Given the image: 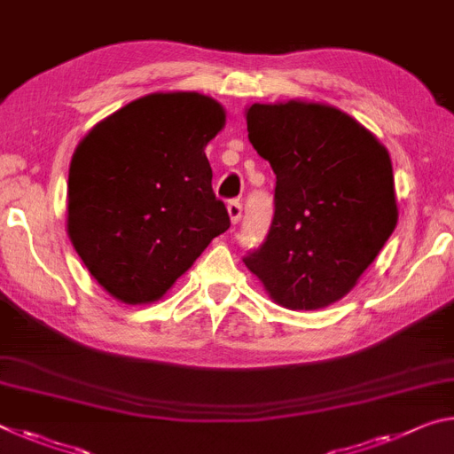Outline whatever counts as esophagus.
<instances>
[{
    "mask_svg": "<svg viewBox=\"0 0 454 454\" xmlns=\"http://www.w3.org/2000/svg\"><path fill=\"white\" fill-rule=\"evenodd\" d=\"M228 215H230V222L232 224H239L240 218H242V204L239 200H232L228 204Z\"/></svg>",
    "mask_w": 454,
    "mask_h": 454,
    "instance_id": "esophagus-1",
    "label": "esophagus"
}]
</instances>
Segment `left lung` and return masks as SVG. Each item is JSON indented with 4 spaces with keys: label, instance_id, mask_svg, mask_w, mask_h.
<instances>
[{
    "label": "left lung",
    "instance_id": "8db88e82",
    "mask_svg": "<svg viewBox=\"0 0 454 454\" xmlns=\"http://www.w3.org/2000/svg\"><path fill=\"white\" fill-rule=\"evenodd\" d=\"M244 114L250 143L277 176L269 236L244 264L280 307L333 305L357 285L398 222L390 153L325 103H254Z\"/></svg>",
    "mask_w": 454,
    "mask_h": 454
}]
</instances>
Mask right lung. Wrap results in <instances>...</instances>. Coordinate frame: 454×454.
Returning <instances> with one entry per match:
<instances>
[{"instance_id": "add662e5", "label": "right lung", "mask_w": 454, "mask_h": 454, "mask_svg": "<svg viewBox=\"0 0 454 454\" xmlns=\"http://www.w3.org/2000/svg\"><path fill=\"white\" fill-rule=\"evenodd\" d=\"M224 125V106L212 97L151 92L78 143L68 169V239L121 303L163 299L230 228L204 153Z\"/></svg>"}]
</instances>
